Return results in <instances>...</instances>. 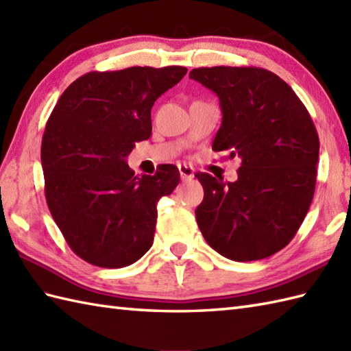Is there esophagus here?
Here are the masks:
<instances>
[{"label": "esophagus", "instance_id": "obj_1", "mask_svg": "<svg viewBox=\"0 0 351 351\" xmlns=\"http://www.w3.org/2000/svg\"><path fill=\"white\" fill-rule=\"evenodd\" d=\"M178 169H180V175L184 181H189L193 176H195V169H193L191 166H187V164H180Z\"/></svg>", "mask_w": 351, "mask_h": 351}]
</instances>
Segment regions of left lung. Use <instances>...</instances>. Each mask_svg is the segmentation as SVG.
I'll use <instances>...</instances> for the list:
<instances>
[{"label":"left lung","mask_w":351,"mask_h":351,"mask_svg":"<svg viewBox=\"0 0 351 351\" xmlns=\"http://www.w3.org/2000/svg\"><path fill=\"white\" fill-rule=\"evenodd\" d=\"M190 78L220 99L213 151L238 156L235 182L199 171L196 220L206 243L238 263L274 255L293 240L314 197L319 140L306 107L276 73L245 66L197 68Z\"/></svg>","instance_id":"8db88e82"}]
</instances>
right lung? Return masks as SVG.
I'll use <instances>...</instances> for the list:
<instances>
[{"label":"right lung","instance_id":"right-lung-1","mask_svg":"<svg viewBox=\"0 0 351 351\" xmlns=\"http://www.w3.org/2000/svg\"><path fill=\"white\" fill-rule=\"evenodd\" d=\"M182 66L88 72L66 88L42 137L45 197L72 252L86 263L121 268L151 249L156 204L180 184L162 164L141 178L126 164L152 132L154 102L180 83Z\"/></svg>","mask_w":351,"mask_h":351}]
</instances>
